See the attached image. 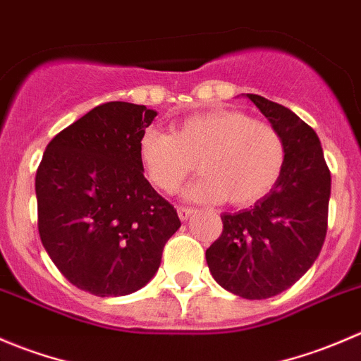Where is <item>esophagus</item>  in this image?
Masks as SVG:
<instances>
[{"instance_id":"34e87169","label":"esophagus","mask_w":361,"mask_h":361,"mask_svg":"<svg viewBox=\"0 0 361 361\" xmlns=\"http://www.w3.org/2000/svg\"><path fill=\"white\" fill-rule=\"evenodd\" d=\"M177 212H179L180 221H188L189 217H191V214L195 212V209H191V207H179V209H177Z\"/></svg>"}]
</instances>
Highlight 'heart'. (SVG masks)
Segmentation results:
<instances>
[{
  "mask_svg": "<svg viewBox=\"0 0 361 361\" xmlns=\"http://www.w3.org/2000/svg\"><path fill=\"white\" fill-rule=\"evenodd\" d=\"M286 147L279 131L238 110H210L180 121L173 133L147 128L138 140L145 177L163 192H176L196 169L203 173L185 189L192 202L251 205L281 177Z\"/></svg>",
  "mask_w": 361,
  "mask_h": 361,
  "instance_id": "obj_1",
  "label": "heart"
}]
</instances>
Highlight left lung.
Returning a JSON list of instances; mask_svg holds the SVG:
<instances>
[{
  "instance_id": "1",
  "label": "left lung",
  "mask_w": 361,
  "mask_h": 361,
  "mask_svg": "<svg viewBox=\"0 0 361 361\" xmlns=\"http://www.w3.org/2000/svg\"><path fill=\"white\" fill-rule=\"evenodd\" d=\"M247 98L283 137V172L251 209L221 216L223 233L207 249L205 258L219 286L247 300H263L293 286L319 256L331 177L319 138L309 124L263 96Z\"/></svg>"
}]
</instances>
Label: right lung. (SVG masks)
I'll use <instances>...</instances> for the list:
<instances>
[{"instance_id": "right-lung-1", "label": "right lung", "mask_w": 361, "mask_h": 361, "mask_svg": "<svg viewBox=\"0 0 361 361\" xmlns=\"http://www.w3.org/2000/svg\"><path fill=\"white\" fill-rule=\"evenodd\" d=\"M156 116L126 102L94 106L49 142L38 166L42 244L73 286L96 297L144 288L180 228L138 159L140 135Z\"/></svg>"}]
</instances>
